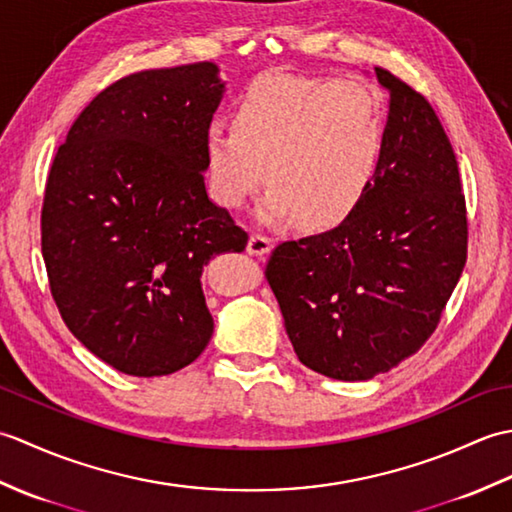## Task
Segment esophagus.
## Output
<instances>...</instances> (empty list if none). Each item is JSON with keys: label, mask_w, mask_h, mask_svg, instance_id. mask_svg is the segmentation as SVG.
Returning a JSON list of instances; mask_svg holds the SVG:
<instances>
[{"label": "esophagus", "mask_w": 512, "mask_h": 512, "mask_svg": "<svg viewBox=\"0 0 512 512\" xmlns=\"http://www.w3.org/2000/svg\"><path fill=\"white\" fill-rule=\"evenodd\" d=\"M270 248H273V239L262 235V233H253L248 239V253L250 255H257L262 257L266 253H270Z\"/></svg>", "instance_id": "esophagus-1"}]
</instances>
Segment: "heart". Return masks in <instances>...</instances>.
Wrapping results in <instances>:
<instances>
[{
  "label": "heart",
  "instance_id": "obj_1",
  "mask_svg": "<svg viewBox=\"0 0 512 512\" xmlns=\"http://www.w3.org/2000/svg\"><path fill=\"white\" fill-rule=\"evenodd\" d=\"M383 154V96L356 76L264 74L235 101L231 127L213 123L204 136L217 204L242 209L264 178V220L292 217L306 231L345 222L372 189Z\"/></svg>",
  "mask_w": 512,
  "mask_h": 512
}]
</instances>
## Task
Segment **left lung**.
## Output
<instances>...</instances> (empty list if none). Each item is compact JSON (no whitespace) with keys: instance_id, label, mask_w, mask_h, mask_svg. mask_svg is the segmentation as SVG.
Segmentation results:
<instances>
[{"instance_id":"1","label":"left lung","mask_w":512,"mask_h":512,"mask_svg":"<svg viewBox=\"0 0 512 512\" xmlns=\"http://www.w3.org/2000/svg\"><path fill=\"white\" fill-rule=\"evenodd\" d=\"M385 154L361 206L332 231L275 246L266 264L299 361L369 380L436 332L466 264L469 222L458 160L438 114L396 74Z\"/></svg>"}]
</instances>
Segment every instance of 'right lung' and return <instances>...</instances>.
Wrapping results in <instances>:
<instances>
[{
	"label": "right lung",
	"mask_w": 512,
	"mask_h": 512,
	"mask_svg": "<svg viewBox=\"0 0 512 512\" xmlns=\"http://www.w3.org/2000/svg\"><path fill=\"white\" fill-rule=\"evenodd\" d=\"M224 92L209 61L107 85L54 154L41 255L63 323L129 376H167L213 334L202 270L248 233L204 187V136Z\"/></svg>",
	"instance_id": "add662e5"
}]
</instances>
